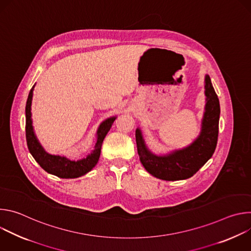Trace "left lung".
I'll list each match as a JSON object with an SVG mask.
<instances>
[{
  "label": "left lung",
  "instance_id": "left-lung-1",
  "mask_svg": "<svg viewBox=\"0 0 251 251\" xmlns=\"http://www.w3.org/2000/svg\"><path fill=\"white\" fill-rule=\"evenodd\" d=\"M205 105L199 136L187 147L157 155L149 150L141 129H136L140 162L152 176L165 181L186 180L193 176L212 156L217 147L221 107L210 77L204 76Z\"/></svg>",
  "mask_w": 251,
  "mask_h": 251
}]
</instances>
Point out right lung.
<instances>
[{
  "instance_id": "add662e5",
  "label": "right lung",
  "mask_w": 251,
  "mask_h": 251,
  "mask_svg": "<svg viewBox=\"0 0 251 251\" xmlns=\"http://www.w3.org/2000/svg\"><path fill=\"white\" fill-rule=\"evenodd\" d=\"M34 86L35 84L32 86L28 93L25 105V137L29 153L46 172L58 177L75 178L87 174L96 166L100 157L103 140L107 133L109 132L113 122L117 117H109L100 123L96 132V143L94 145V149L85 158L75 161L64 156L51 155L44 149L33 130L31 119V101Z\"/></svg>"
}]
</instances>
